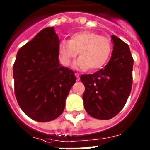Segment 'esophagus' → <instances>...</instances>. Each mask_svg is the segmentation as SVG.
Segmentation results:
<instances>
[{
  "label": "esophagus",
  "mask_w": 150,
  "mask_h": 150,
  "mask_svg": "<svg viewBox=\"0 0 150 150\" xmlns=\"http://www.w3.org/2000/svg\"><path fill=\"white\" fill-rule=\"evenodd\" d=\"M75 77L77 78L78 81H79V73H75Z\"/></svg>",
  "instance_id": "obj_1"
}]
</instances>
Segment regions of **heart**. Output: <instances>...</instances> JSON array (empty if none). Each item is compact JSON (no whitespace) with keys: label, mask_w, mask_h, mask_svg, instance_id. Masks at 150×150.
<instances>
[{"label":"heart","mask_w":150,"mask_h":150,"mask_svg":"<svg viewBox=\"0 0 150 150\" xmlns=\"http://www.w3.org/2000/svg\"><path fill=\"white\" fill-rule=\"evenodd\" d=\"M112 51L109 39L92 31L83 30L72 34L70 40L61 41L58 47L59 59L64 66H69L77 57L80 58L75 67L80 70H98L107 63Z\"/></svg>","instance_id":"1"}]
</instances>
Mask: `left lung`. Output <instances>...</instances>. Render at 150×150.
Instances as JSON below:
<instances>
[{
    "label": "left lung",
    "instance_id": "obj_1",
    "mask_svg": "<svg viewBox=\"0 0 150 150\" xmlns=\"http://www.w3.org/2000/svg\"><path fill=\"white\" fill-rule=\"evenodd\" d=\"M114 49L104 68L80 79L85 86L84 107L91 117L108 120L116 116L125 105L132 86L133 58L127 43L112 36Z\"/></svg>",
    "mask_w": 150,
    "mask_h": 150
}]
</instances>
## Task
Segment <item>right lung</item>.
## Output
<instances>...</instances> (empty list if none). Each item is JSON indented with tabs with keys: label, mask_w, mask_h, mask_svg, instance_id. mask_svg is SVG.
<instances>
[{
	"label": "right lung",
	"mask_w": 150,
	"mask_h": 150,
	"mask_svg": "<svg viewBox=\"0 0 150 150\" xmlns=\"http://www.w3.org/2000/svg\"><path fill=\"white\" fill-rule=\"evenodd\" d=\"M59 44L54 27L45 28L20 48L13 66L18 103L27 116L40 122L63 113L76 82L73 71L59 63Z\"/></svg>",
	"instance_id": "1"
}]
</instances>
